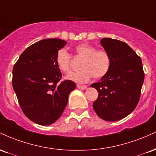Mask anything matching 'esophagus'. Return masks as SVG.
<instances>
[{"label": "esophagus", "instance_id": "esophagus-1", "mask_svg": "<svg viewBox=\"0 0 156 156\" xmlns=\"http://www.w3.org/2000/svg\"><path fill=\"white\" fill-rule=\"evenodd\" d=\"M77 87L80 89H87V86L86 85H77Z\"/></svg>", "mask_w": 156, "mask_h": 156}]
</instances>
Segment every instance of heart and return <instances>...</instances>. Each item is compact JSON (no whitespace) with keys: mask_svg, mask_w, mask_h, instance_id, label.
<instances>
[{"mask_svg":"<svg viewBox=\"0 0 156 156\" xmlns=\"http://www.w3.org/2000/svg\"><path fill=\"white\" fill-rule=\"evenodd\" d=\"M75 53L82 57L80 68L81 69L72 72L66 77L67 79L79 83H86L91 79H99L105 76L111 66V58L108 53L104 49H97L88 43H81L74 48ZM72 55L65 49H60L57 52L55 63L62 72L67 73L71 67Z\"/></svg>","mask_w":156,"mask_h":156,"instance_id":"obj_1","label":"heart"}]
</instances>
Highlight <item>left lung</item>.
<instances>
[{
    "mask_svg": "<svg viewBox=\"0 0 156 156\" xmlns=\"http://www.w3.org/2000/svg\"><path fill=\"white\" fill-rule=\"evenodd\" d=\"M101 43L108 53V73L90 87L98 90L93 108L105 121H117L130 114L140 99L144 73L140 57L128 44L117 39L103 38Z\"/></svg>",
    "mask_w": 156,
    "mask_h": 156,
    "instance_id": "left-lung-1",
    "label": "left lung"
}]
</instances>
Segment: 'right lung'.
Instances as JSON below:
<instances>
[{"label": "right lung", "mask_w": 156, "mask_h": 156, "mask_svg": "<svg viewBox=\"0 0 156 156\" xmlns=\"http://www.w3.org/2000/svg\"><path fill=\"white\" fill-rule=\"evenodd\" d=\"M67 42L46 39L27 48L13 67L12 86L19 104L30 120L41 125L54 123L63 113L74 82L59 83L62 73L57 67V52Z\"/></svg>", "instance_id": "1"}]
</instances>
